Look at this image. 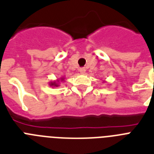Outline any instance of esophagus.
<instances>
[{"mask_svg":"<svg viewBox=\"0 0 154 154\" xmlns=\"http://www.w3.org/2000/svg\"><path fill=\"white\" fill-rule=\"evenodd\" d=\"M79 70H80V73H82V74H84V73H85V68H81V69H79Z\"/></svg>","mask_w":154,"mask_h":154,"instance_id":"34e87169","label":"esophagus"}]
</instances>
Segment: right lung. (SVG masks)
<instances>
[{"label": "right lung", "instance_id": "1", "mask_svg": "<svg viewBox=\"0 0 154 154\" xmlns=\"http://www.w3.org/2000/svg\"><path fill=\"white\" fill-rule=\"evenodd\" d=\"M60 81H65V78L64 77H62L61 79H57V81H51V82H50V83H49V85H50V86H51V87H57V86H59Z\"/></svg>", "mask_w": 154, "mask_h": 154}]
</instances>
